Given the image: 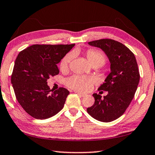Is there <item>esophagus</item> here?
<instances>
[{
  "mask_svg": "<svg viewBox=\"0 0 155 155\" xmlns=\"http://www.w3.org/2000/svg\"><path fill=\"white\" fill-rule=\"evenodd\" d=\"M75 93H77L78 95H79L80 96H81V97H85L86 96H87V94H83V93H81V92H78V91H76Z\"/></svg>",
  "mask_w": 155,
  "mask_h": 155,
  "instance_id": "esophagus-1",
  "label": "esophagus"
}]
</instances>
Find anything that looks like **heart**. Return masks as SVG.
Returning a JSON list of instances; mask_svg holds the SVG:
<instances>
[{
    "label": "heart",
    "mask_w": 155,
    "mask_h": 155,
    "mask_svg": "<svg viewBox=\"0 0 155 155\" xmlns=\"http://www.w3.org/2000/svg\"><path fill=\"white\" fill-rule=\"evenodd\" d=\"M86 57L90 64L92 66L100 67L105 63V57L103 52L96 50H89L86 52ZM74 57V53L70 52L63 57L60 62L59 67L62 71L67 70L70 62ZM95 80L91 77H85L82 76H73L66 80V85L74 90L78 91H87L92 86Z\"/></svg>",
    "instance_id": "heart-1"
}]
</instances>
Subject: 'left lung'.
<instances>
[{
  "label": "left lung",
  "mask_w": 155,
  "mask_h": 155,
  "mask_svg": "<svg viewBox=\"0 0 155 155\" xmlns=\"http://www.w3.org/2000/svg\"><path fill=\"white\" fill-rule=\"evenodd\" d=\"M88 44L104 52L110 63L111 72L98 87V90L107 91L108 94L102 98L99 94H94L95 102L87 111L98 121H114L125 112L137 90L140 78L137 61L134 54L117 41L102 39Z\"/></svg>",
  "instance_id": "1"
}]
</instances>
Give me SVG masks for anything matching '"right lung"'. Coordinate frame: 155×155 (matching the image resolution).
I'll return each mask as SVG.
<instances>
[{"mask_svg":"<svg viewBox=\"0 0 155 155\" xmlns=\"http://www.w3.org/2000/svg\"><path fill=\"white\" fill-rule=\"evenodd\" d=\"M74 45L35 44L18 54L12 84L18 103L34 118H49L64 107L69 91L64 87L52 91L47 80L59 74L57 65Z\"/></svg>","mask_w":155,"mask_h":155,"instance_id":"right-lung-1","label":"right lung"}]
</instances>
